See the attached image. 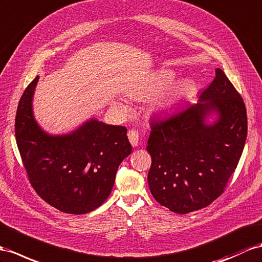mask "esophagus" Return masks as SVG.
<instances>
[{"instance_id": "obj_1", "label": "esophagus", "mask_w": 262, "mask_h": 262, "mask_svg": "<svg viewBox=\"0 0 262 262\" xmlns=\"http://www.w3.org/2000/svg\"><path fill=\"white\" fill-rule=\"evenodd\" d=\"M127 136H128L129 142L134 147L138 146V144H139V134H138V132L132 129V130L128 132V134H127Z\"/></svg>"}]
</instances>
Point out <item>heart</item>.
<instances>
[{
    "mask_svg": "<svg viewBox=\"0 0 262 262\" xmlns=\"http://www.w3.org/2000/svg\"><path fill=\"white\" fill-rule=\"evenodd\" d=\"M176 77V73L173 71L160 70L150 78L149 83L147 84L144 89L133 91L130 92L129 95L135 98H145L158 95V94L163 93L164 91L168 89V87H170V85L175 82ZM192 90L193 84L190 79L179 80V82L173 85L162 98L156 100L155 104H154V110L162 112L172 108L173 106L182 103L183 100L188 97ZM115 106L119 111H122L124 113L128 111V106L123 103H116Z\"/></svg>",
    "mask_w": 262,
    "mask_h": 262,
    "instance_id": "1",
    "label": "heart"
}]
</instances>
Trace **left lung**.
Wrapping results in <instances>:
<instances>
[{"instance_id":"left-lung-1","label":"left lung","mask_w":262,"mask_h":262,"mask_svg":"<svg viewBox=\"0 0 262 262\" xmlns=\"http://www.w3.org/2000/svg\"><path fill=\"white\" fill-rule=\"evenodd\" d=\"M210 115L216 119L206 123ZM147 151L148 185L158 203L176 213L210 205L236 170L247 138L244 99L220 69L212 83L166 119L152 120Z\"/></svg>"}]
</instances>
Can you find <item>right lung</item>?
Returning a JSON list of instances; mask_svg holds the SVG:
<instances>
[{
    "label": "right lung",
    "mask_w": 262,
    "mask_h": 262,
    "mask_svg": "<svg viewBox=\"0 0 262 262\" xmlns=\"http://www.w3.org/2000/svg\"><path fill=\"white\" fill-rule=\"evenodd\" d=\"M38 76L26 87L15 117V137L33 188L66 213L95 210L110 196L118 166L132 152L124 126L92 118L65 135H50L33 115Z\"/></svg>",
    "instance_id": "right-lung-1"
}]
</instances>
